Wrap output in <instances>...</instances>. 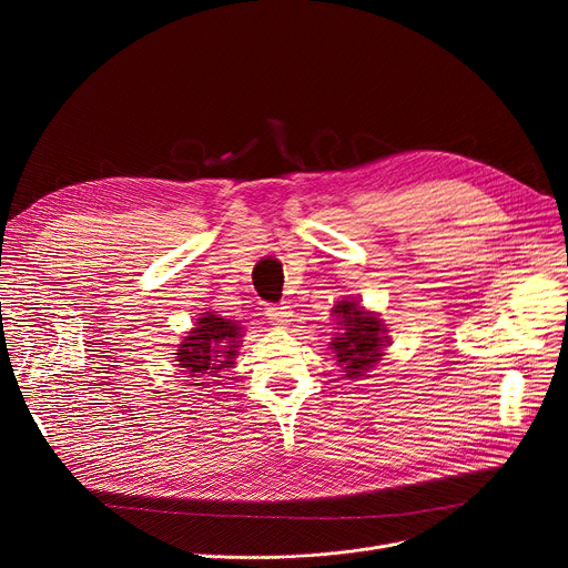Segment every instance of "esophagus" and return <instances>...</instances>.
<instances>
[{
    "instance_id": "1",
    "label": "esophagus",
    "mask_w": 568,
    "mask_h": 568,
    "mask_svg": "<svg viewBox=\"0 0 568 568\" xmlns=\"http://www.w3.org/2000/svg\"><path fill=\"white\" fill-rule=\"evenodd\" d=\"M290 311H287V306H272V308H266V320H272V322H276V324H287L290 322Z\"/></svg>"
}]
</instances>
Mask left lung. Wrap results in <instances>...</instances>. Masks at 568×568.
I'll use <instances>...</instances> for the list:
<instances>
[{"instance_id":"left-lung-1","label":"left lung","mask_w":568,"mask_h":568,"mask_svg":"<svg viewBox=\"0 0 568 568\" xmlns=\"http://www.w3.org/2000/svg\"><path fill=\"white\" fill-rule=\"evenodd\" d=\"M332 315H336L334 320L338 324V334H334L329 343L336 366L347 379L366 377L377 362H382L386 354L384 349L392 345L389 329H386L379 313L368 311L352 296L336 302Z\"/></svg>"}]
</instances>
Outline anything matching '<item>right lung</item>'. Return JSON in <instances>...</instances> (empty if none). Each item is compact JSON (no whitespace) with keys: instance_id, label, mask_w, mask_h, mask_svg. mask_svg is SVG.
Segmentation results:
<instances>
[{"instance_id":"obj_1","label":"right lung","mask_w":568,"mask_h":568,"mask_svg":"<svg viewBox=\"0 0 568 568\" xmlns=\"http://www.w3.org/2000/svg\"><path fill=\"white\" fill-rule=\"evenodd\" d=\"M242 336L244 326L236 320L221 317L216 311H204L172 354H176V366L189 377H219L221 371L234 368Z\"/></svg>"}]
</instances>
